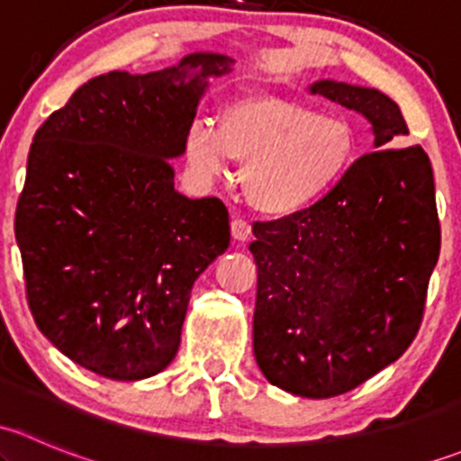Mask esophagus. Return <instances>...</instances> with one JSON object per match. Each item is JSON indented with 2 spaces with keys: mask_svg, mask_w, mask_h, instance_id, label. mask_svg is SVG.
<instances>
[{
  "mask_svg": "<svg viewBox=\"0 0 461 461\" xmlns=\"http://www.w3.org/2000/svg\"><path fill=\"white\" fill-rule=\"evenodd\" d=\"M249 234H252V227H249V222H245L243 218H234L231 221V236H234V240H248Z\"/></svg>",
  "mask_w": 461,
  "mask_h": 461,
  "instance_id": "1",
  "label": "esophagus"
}]
</instances>
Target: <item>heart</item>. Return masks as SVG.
<instances>
[{
	"label": "heart",
	"mask_w": 461,
	"mask_h": 461,
	"mask_svg": "<svg viewBox=\"0 0 461 461\" xmlns=\"http://www.w3.org/2000/svg\"><path fill=\"white\" fill-rule=\"evenodd\" d=\"M357 138L337 115L301 102L248 95L230 102L213 122H194L185 160L204 180L230 178L245 162L243 192L265 216H292L332 192L350 171Z\"/></svg>",
	"instance_id": "obj_1"
}]
</instances>
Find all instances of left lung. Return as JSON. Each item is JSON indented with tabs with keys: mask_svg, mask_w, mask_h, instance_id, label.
Wrapping results in <instances>:
<instances>
[{
	"mask_svg": "<svg viewBox=\"0 0 461 461\" xmlns=\"http://www.w3.org/2000/svg\"><path fill=\"white\" fill-rule=\"evenodd\" d=\"M319 93L368 120L375 151L312 207L254 222V357L296 397L348 393L406 352L420 330L441 231L424 149L376 88L317 80Z\"/></svg>",
	"mask_w": 461,
	"mask_h": 461,
	"instance_id": "8db88e82",
	"label": "left lung"
}]
</instances>
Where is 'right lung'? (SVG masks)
<instances>
[{
	"mask_svg": "<svg viewBox=\"0 0 461 461\" xmlns=\"http://www.w3.org/2000/svg\"><path fill=\"white\" fill-rule=\"evenodd\" d=\"M231 64L201 50L147 76L104 73L32 138L15 213L26 296L40 332L91 373H162L194 283L230 248L225 204L176 192L169 160Z\"/></svg>",
	"mask_w": 461,
	"mask_h": 461,
	"instance_id": "obj_1",
	"label": "right lung"
}]
</instances>
